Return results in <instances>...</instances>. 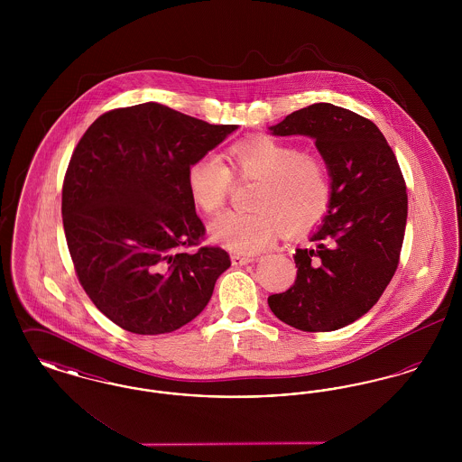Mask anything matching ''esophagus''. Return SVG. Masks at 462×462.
<instances>
[{
    "instance_id": "1",
    "label": "esophagus",
    "mask_w": 462,
    "mask_h": 462,
    "mask_svg": "<svg viewBox=\"0 0 462 462\" xmlns=\"http://www.w3.org/2000/svg\"><path fill=\"white\" fill-rule=\"evenodd\" d=\"M232 264L234 266H242V264L253 263L256 256H241V254H232Z\"/></svg>"
}]
</instances>
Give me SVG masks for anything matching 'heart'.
Wrapping results in <instances>:
<instances>
[{"instance_id":"1","label":"heart","mask_w":462,"mask_h":462,"mask_svg":"<svg viewBox=\"0 0 462 462\" xmlns=\"http://www.w3.org/2000/svg\"><path fill=\"white\" fill-rule=\"evenodd\" d=\"M226 164L217 155H202L187 171L190 198L200 211L213 215L225 206L234 178L258 181L249 213H225L211 223V239L237 254L268 247L282 228L301 236L329 215L332 178L328 164L296 145L258 136L232 145Z\"/></svg>"}]
</instances>
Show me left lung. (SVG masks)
I'll return each instance as SVG.
<instances>
[{
    "mask_svg": "<svg viewBox=\"0 0 462 462\" xmlns=\"http://www.w3.org/2000/svg\"><path fill=\"white\" fill-rule=\"evenodd\" d=\"M270 132L315 140L332 178V204L310 237L315 247L296 249L294 284L268 296V307L296 329H341L365 315L395 275L407 223L405 180L384 134L352 110L313 104Z\"/></svg>",
    "mask_w": 462,
    "mask_h": 462,
    "instance_id": "left-lung-1",
    "label": "left lung"
}]
</instances>
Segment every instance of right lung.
Masks as SVG:
<instances>
[{"label": "right lung", "instance_id": "1", "mask_svg": "<svg viewBox=\"0 0 462 462\" xmlns=\"http://www.w3.org/2000/svg\"><path fill=\"white\" fill-rule=\"evenodd\" d=\"M236 130L147 102L102 114L81 136L62 187L67 247L79 284L116 326L173 332L209 303L230 256L199 247L206 228L187 171Z\"/></svg>", "mask_w": 462, "mask_h": 462}]
</instances>
